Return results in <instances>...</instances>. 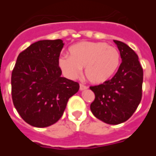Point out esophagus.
Returning a JSON list of instances; mask_svg holds the SVG:
<instances>
[{"label": "esophagus", "mask_w": 156, "mask_h": 156, "mask_svg": "<svg viewBox=\"0 0 156 156\" xmlns=\"http://www.w3.org/2000/svg\"><path fill=\"white\" fill-rule=\"evenodd\" d=\"M79 88H80V90H85V89L88 88V87L85 84H83V83H80V87H79Z\"/></svg>", "instance_id": "34e87169"}]
</instances>
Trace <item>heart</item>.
Masks as SVG:
<instances>
[{
	"mask_svg": "<svg viewBox=\"0 0 156 156\" xmlns=\"http://www.w3.org/2000/svg\"><path fill=\"white\" fill-rule=\"evenodd\" d=\"M69 57L62 56L58 65L67 77L76 78L84 68L88 81L101 84L109 80L117 71L120 53L115 47L105 42L83 41L69 48Z\"/></svg>",
	"mask_w": 156,
	"mask_h": 156,
	"instance_id": "heart-1",
	"label": "heart"
}]
</instances>
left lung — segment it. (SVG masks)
Segmentation results:
<instances>
[{
    "mask_svg": "<svg viewBox=\"0 0 156 156\" xmlns=\"http://www.w3.org/2000/svg\"><path fill=\"white\" fill-rule=\"evenodd\" d=\"M122 62L115 76L102 84L90 86L95 98L93 115L108 124H119L132 116L142 98L143 68L137 54L128 45L114 40Z\"/></svg>",
    "mask_w": 156,
    "mask_h": 156,
    "instance_id": "1",
    "label": "left lung"
}]
</instances>
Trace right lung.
Here are the masks:
<instances>
[{
  "mask_svg": "<svg viewBox=\"0 0 156 156\" xmlns=\"http://www.w3.org/2000/svg\"><path fill=\"white\" fill-rule=\"evenodd\" d=\"M63 45L61 39L36 41L18 55L12 70L13 105L34 127L59 120L69 98L79 89L78 83L61 77L58 60Z\"/></svg>",
  "mask_w": 156,
  "mask_h": 156,
  "instance_id": "right-lung-1",
  "label": "right lung"
}]
</instances>
